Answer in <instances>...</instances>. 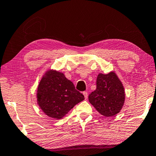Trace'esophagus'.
Returning a JSON list of instances; mask_svg holds the SVG:
<instances>
[{
  "label": "esophagus",
  "instance_id": "1",
  "mask_svg": "<svg viewBox=\"0 0 156 156\" xmlns=\"http://www.w3.org/2000/svg\"><path fill=\"white\" fill-rule=\"evenodd\" d=\"M83 93V95H84V98H85V99H87V97H88V93H87V92L84 91V92H83V93Z\"/></svg>",
  "mask_w": 156,
  "mask_h": 156
}]
</instances>
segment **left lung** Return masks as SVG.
Segmentation results:
<instances>
[{"instance_id": "8db88e82", "label": "left lung", "mask_w": 156, "mask_h": 156, "mask_svg": "<svg viewBox=\"0 0 156 156\" xmlns=\"http://www.w3.org/2000/svg\"><path fill=\"white\" fill-rule=\"evenodd\" d=\"M96 90L89 95V101L101 114L113 116L120 112L124 103L123 84L114 72L99 74L96 81Z\"/></svg>"}]
</instances>
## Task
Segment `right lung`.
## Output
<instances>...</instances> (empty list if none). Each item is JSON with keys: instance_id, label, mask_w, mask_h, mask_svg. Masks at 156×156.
I'll return each instance as SVG.
<instances>
[{"instance_id": "obj_1", "label": "right lung", "mask_w": 156, "mask_h": 156, "mask_svg": "<svg viewBox=\"0 0 156 156\" xmlns=\"http://www.w3.org/2000/svg\"><path fill=\"white\" fill-rule=\"evenodd\" d=\"M37 103L47 116L60 119L75 105L83 101L84 95L75 89L72 82L63 73L49 70L37 87Z\"/></svg>"}]
</instances>
